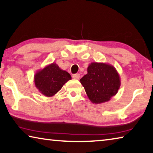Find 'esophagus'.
Returning <instances> with one entry per match:
<instances>
[{"label": "esophagus", "mask_w": 153, "mask_h": 153, "mask_svg": "<svg viewBox=\"0 0 153 153\" xmlns=\"http://www.w3.org/2000/svg\"><path fill=\"white\" fill-rule=\"evenodd\" d=\"M72 77H73V78L75 79H79V74H74V75H73Z\"/></svg>", "instance_id": "esophagus-1"}]
</instances>
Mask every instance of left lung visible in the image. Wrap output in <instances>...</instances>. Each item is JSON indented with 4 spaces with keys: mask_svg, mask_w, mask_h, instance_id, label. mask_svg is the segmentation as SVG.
Returning a JSON list of instances; mask_svg holds the SVG:
<instances>
[{
    "mask_svg": "<svg viewBox=\"0 0 153 153\" xmlns=\"http://www.w3.org/2000/svg\"><path fill=\"white\" fill-rule=\"evenodd\" d=\"M87 74L80 79L90 101L100 104L110 101L116 95L120 86V78L117 70L110 64L91 62Z\"/></svg>",
    "mask_w": 153,
    "mask_h": 153,
    "instance_id": "8db88e82",
    "label": "left lung"
}]
</instances>
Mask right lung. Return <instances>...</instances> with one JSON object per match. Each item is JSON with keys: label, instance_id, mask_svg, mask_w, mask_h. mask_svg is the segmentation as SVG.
<instances>
[{"label": "right lung", "instance_id": "right-lung-1", "mask_svg": "<svg viewBox=\"0 0 153 153\" xmlns=\"http://www.w3.org/2000/svg\"><path fill=\"white\" fill-rule=\"evenodd\" d=\"M70 79H71V75L60 69L54 62L38 70L34 76L36 88L42 94L48 97L55 95Z\"/></svg>", "mask_w": 153, "mask_h": 153}]
</instances>
